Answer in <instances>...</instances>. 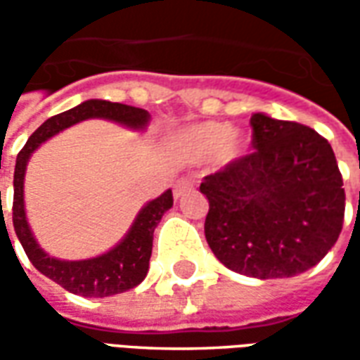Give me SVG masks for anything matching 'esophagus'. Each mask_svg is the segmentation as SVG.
I'll return each mask as SVG.
<instances>
[{"label":"esophagus","instance_id":"1","mask_svg":"<svg viewBox=\"0 0 360 360\" xmlns=\"http://www.w3.org/2000/svg\"><path fill=\"white\" fill-rule=\"evenodd\" d=\"M195 188V181L191 179V177H181V179L175 181V185H173V196L175 198H181V196H185L187 193H191Z\"/></svg>","mask_w":360,"mask_h":360}]
</instances>
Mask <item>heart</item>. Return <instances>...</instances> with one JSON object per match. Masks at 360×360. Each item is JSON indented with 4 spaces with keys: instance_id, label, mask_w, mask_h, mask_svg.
<instances>
[{
    "instance_id": "b5f03b06",
    "label": "heart",
    "mask_w": 360,
    "mask_h": 360,
    "mask_svg": "<svg viewBox=\"0 0 360 360\" xmlns=\"http://www.w3.org/2000/svg\"><path fill=\"white\" fill-rule=\"evenodd\" d=\"M183 146L191 156L208 158L216 154L221 164L233 162L243 154L245 144L239 136L231 134V127L218 121L198 123L185 131Z\"/></svg>"
}]
</instances>
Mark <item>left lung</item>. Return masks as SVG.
Listing matches in <instances>:
<instances>
[{
  "label": "left lung",
  "mask_w": 360,
  "mask_h": 360,
  "mask_svg": "<svg viewBox=\"0 0 360 360\" xmlns=\"http://www.w3.org/2000/svg\"><path fill=\"white\" fill-rule=\"evenodd\" d=\"M252 148L206 175L204 235L229 270L291 278L316 266L343 227L345 188L330 142L295 121L250 117Z\"/></svg>",
  "instance_id": "obj_1"
}]
</instances>
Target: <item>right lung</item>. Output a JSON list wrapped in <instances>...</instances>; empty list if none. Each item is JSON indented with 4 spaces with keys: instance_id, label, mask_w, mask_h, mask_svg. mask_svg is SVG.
<instances>
[{
    "instance_id": "obj_1",
    "label": "right lung",
    "mask_w": 360,
    "mask_h": 360,
    "mask_svg": "<svg viewBox=\"0 0 360 360\" xmlns=\"http://www.w3.org/2000/svg\"><path fill=\"white\" fill-rule=\"evenodd\" d=\"M90 117L111 119L133 129H142L148 123L150 115L146 110L125 105V103L89 100L73 110H67L44 121L42 125L30 134L27 144L17 154L15 177H13V188H15L13 191V227L22 249L27 252L28 260L32 262L36 270L42 271L46 278L53 279L69 293L81 295V297H110V295L133 289L146 278L154 229L160 224L162 216L173 206L172 191H165L164 195L158 196L156 200H152L142 208L141 214L134 219L131 231L115 249H111L102 257L81 260V262H65V260L50 258L38 247L27 224L25 202H22V179H25V169H27L30 154L44 141H48L59 131Z\"/></svg>"
}]
</instances>
